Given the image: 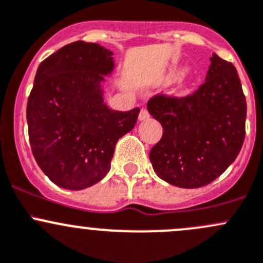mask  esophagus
<instances>
[{"label": "esophagus", "instance_id": "1", "mask_svg": "<svg viewBox=\"0 0 263 263\" xmlns=\"http://www.w3.org/2000/svg\"><path fill=\"white\" fill-rule=\"evenodd\" d=\"M148 117H150V115H148L147 109H145V108H142V109L140 110V115H139V119H140V121H146V119H148Z\"/></svg>", "mask_w": 263, "mask_h": 263}]
</instances>
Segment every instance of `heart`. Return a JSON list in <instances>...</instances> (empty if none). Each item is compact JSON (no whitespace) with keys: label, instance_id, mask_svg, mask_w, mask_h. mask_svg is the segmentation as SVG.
<instances>
[{"label":"heart","instance_id":"heart-1","mask_svg":"<svg viewBox=\"0 0 263 263\" xmlns=\"http://www.w3.org/2000/svg\"><path fill=\"white\" fill-rule=\"evenodd\" d=\"M181 73H182V71H179V70L172 71V72L169 73V78H168V80H173V79H176L177 76H178V75H181Z\"/></svg>","mask_w":263,"mask_h":263}]
</instances>
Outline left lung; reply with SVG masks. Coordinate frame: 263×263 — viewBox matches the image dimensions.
<instances>
[{
	"label": "left lung",
	"mask_w": 263,
	"mask_h": 263,
	"mask_svg": "<svg viewBox=\"0 0 263 263\" xmlns=\"http://www.w3.org/2000/svg\"><path fill=\"white\" fill-rule=\"evenodd\" d=\"M205 82L184 98L155 95L147 110L163 127L150 150L159 178L198 188L221 176L235 160L246 136L247 103L237 68L217 54Z\"/></svg>",
	"instance_id": "1"
}]
</instances>
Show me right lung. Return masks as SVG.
Wrapping results in <instances>:
<instances>
[{"label": "right lung", "instance_id": "obj_1", "mask_svg": "<svg viewBox=\"0 0 263 263\" xmlns=\"http://www.w3.org/2000/svg\"><path fill=\"white\" fill-rule=\"evenodd\" d=\"M112 50L79 41L39 65L26 105L29 141L54 184L79 191L110 169L117 141L135 127L140 108L113 110L102 84L115 70Z\"/></svg>", "mask_w": 263, "mask_h": 263}]
</instances>
